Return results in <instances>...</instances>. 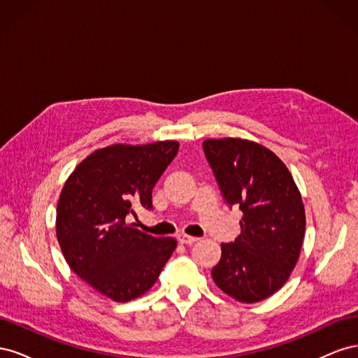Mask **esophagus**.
<instances>
[{
  "mask_svg": "<svg viewBox=\"0 0 358 358\" xmlns=\"http://www.w3.org/2000/svg\"><path fill=\"white\" fill-rule=\"evenodd\" d=\"M178 241L182 245H192L199 241V237H194V236H188V234H179L178 236Z\"/></svg>",
  "mask_w": 358,
  "mask_h": 358,
  "instance_id": "esophagus-1",
  "label": "esophagus"
}]
</instances>
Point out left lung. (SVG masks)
Wrapping results in <instances>:
<instances>
[{
    "instance_id": "left-lung-1",
    "label": "left lung",
    "mask_w": 358,
    "mask_h": 358,
    "mask_svg": "<svg viewBox=\"0 0 358 358\" xmlns=\"http://www.w3.org/2000/svg\"><path fill=\"white\" fill-rule=\"evenodd\" d=\"M206 158L225 201L243 212L241 234L222 243L215 284L242 303L282 288L300 257L305 206L289 170L272 150L245 138H208Z\"/></svg>"
}]
</instances>
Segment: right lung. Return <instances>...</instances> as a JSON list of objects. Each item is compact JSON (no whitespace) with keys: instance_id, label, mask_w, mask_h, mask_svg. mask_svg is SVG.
<instances>
[{"instance_id":"right-lung-1","label":"right lung","mask_w":358,"mask_h":358,"mask_svg":"<svg viewBox=\"0 0 358 358\" xmlns=\"http://www.w3.org/2000/svg\"><path fill=\"white\" fill-rule=\"evenodd\" d=\"M179 143H116L76 166L57 206V237L70 268L100 294L125 303L152 287L176 249L127 224L137 208L152 209L155 183Z\"/></svg>"}]
</instances>
